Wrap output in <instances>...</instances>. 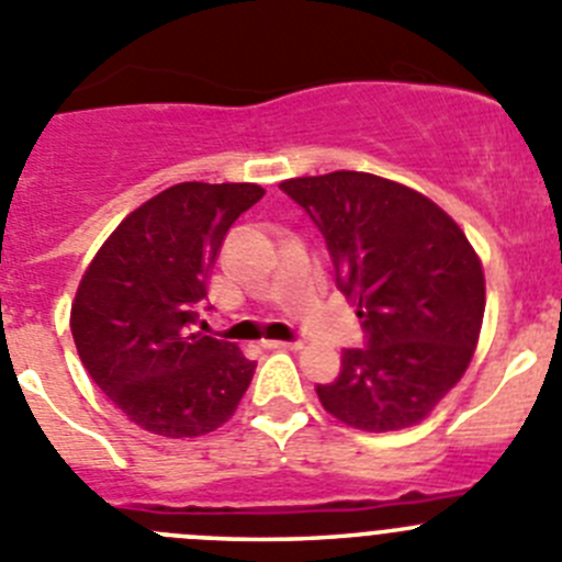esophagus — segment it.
Masks as SVG:
<instances>
[{
  "label": "esophagus",
  "instance_id": "esophagus-1",
  "mask_svg": "<svg viewBox=\"0 0 562 562\" xmlns=\"http://www.w3.org/2000/svg\"><path fill=\"white\" fill-rule=\"evenodd\" d=\"M266 349H302V340H263Z\"/></svg>",
  "mask_w": 562,
  "mask_h": 562
}]
</instances>
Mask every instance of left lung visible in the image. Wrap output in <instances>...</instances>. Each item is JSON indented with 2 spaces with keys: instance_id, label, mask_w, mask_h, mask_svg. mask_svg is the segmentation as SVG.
<instances>
[{
  "instance_id": "left-lung-1",
  "label": "left lung",
  "mask_w": 562,
  "mask_h": 562,
  "mask_svg": "<svg viewBox=\"0 0 562 562\" xmlns=\"http://www.w3.org/2000/svg\"><path fill=\"white\" fill-rule=\"evenodd\" d=\"M282 191L311 213L338 288L358 305L366 349H346L324 411L366 432L422 424L460 382L485 316L471 240L429 196L366 171L293 177Z\"/></svg>"
}]
</instances>
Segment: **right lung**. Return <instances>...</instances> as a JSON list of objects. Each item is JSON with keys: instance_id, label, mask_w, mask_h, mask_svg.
Masks as SVG:
<instances>
[{"instance_id": "obj_1", "label": "right lung", "mask_w": 562, "mask_h": 562, "mask_svg": "<svg viewBox=\"0 0 562 562\" xmlns=\"http://www.w3.org/2000/svg\"><path fill=\"white\" fill-rule=\"evenodd\" d=\"M255 182H180L135 207L88 263L71 335L91 380L162 438H199L233 418L257 363L199 327L207 274Z\"/></svg>"}]
</instances>
